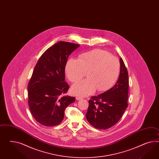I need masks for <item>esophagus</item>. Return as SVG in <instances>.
Listing matches in <instances>:
<instances>
[{
	"label": "esophagus",
	"instance_id": "1",
	"mask_svg": "<svg viewBox=\"0 0 159 159\" xmlns=\"http://www.w3.org/2000/svg\"><path fill=\"white\" fill-rule=\"evenodd\" d=\"M76 99H77V100H80V99H82V97H80V96H76Z\"/></svg>",
	"mask_w": 159,
	"mask_h": 159
}]
</instances>
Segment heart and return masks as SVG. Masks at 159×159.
Here are the masks:
<instances>
[{
    "label": "heart",
    "mask_w": 159,
    "mask_h": 159,
    "mask_svg": "<svg viewBox=\"0 0 159 159\" xmlns=\"http://www.w3.org/2000/svg\"><path fill=\"white\" fill-rule=\"evenodd\" d=\"M120 71V63L115 56L102 50H94L84 53L78 60L67 62L65 72L70 82L80 80L87 73V78L75 84L72 91L75 94L86 96L107 90L116 82Z\"/></svg>",
    "instance_id": "heart-1"
}]
</instances>
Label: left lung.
I'll use <instances>...</instances> for the list:
<instances>
[{
    "label": "left lung",
    "instance_id": "obj_1",
    "mask_svg": "<svg viewBox=\"0 0 159 159\" xmlns=\"http://www.w3.org/2000/svg\"><path fill=\"white\" fill-rule=\"evenodd\" d=\"M120 71L115 86L102 94L89 100L86 114L87 120L95 129H109L119 121L128 107L129 74L120 58Z\"/></svg>",
    "mask_w": 159,
    "mask_h": 159
}]
</instances>
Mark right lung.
<instances>
[{
	"label": "right lung",
	"mask_w": 159,
	"mask_h": 159,
	"mask_svg": "<svg viewBox=\"0 0 159 159\" xmlns=\"http://www.w3.org/2000/svg\"><path fill=\"white\" fill-rule=\"evenodd\" d=\"M79 44L59 42L40 57L28 86V105L34 119L52 127L64 119L65 110L75 98L66 95L69 86L65 82L68 57Z\"/></svg>",
	"instance_id": "add662e5"
}]
</instances>
